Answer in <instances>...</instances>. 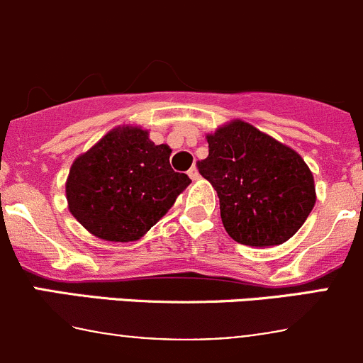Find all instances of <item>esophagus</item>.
Returning <instances> with one entry per match:
<instances>
[{"label":"esophagus","instance_id":"obj_1","mask_svg":"<svg viewBox=\"0 0 363 363\" xmlns=\"http://www.w3.org/2000/svg\"><path fill=\"white\" fill-rule=\"evenodd\" d=\"M188 175H189V179H193V181H196V179L200 177V174H199V170H196V167H191L188 170Z\"/></svg>","mask_w":363,"mask_h":363}]
</instances>
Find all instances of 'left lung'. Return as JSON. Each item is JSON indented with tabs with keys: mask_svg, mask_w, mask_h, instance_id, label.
I'll return each instance as SVG.
<instances>
[{
	"mask_svg": "<svg viewBox=\"0 0 363 363\" xmlns=\"http://www.w3.org/2000/svg\"><path fill=\"white\" fill-rule=\"evenodd\" d=\"M205 138L208 156L196 167L218 191L226 233L251 247L291 239L316 203L313 172L302 156L240 119Z\"/></svg>",
	"mask_w": 363,
	"mask_h": 363,
	"instance_id": "left-lung-1",
	"label": "left lung"
}]
</instances>
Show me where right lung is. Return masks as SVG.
I'll use <instances>...</instances> for the list:
<instances>
[{"instance_id":"add662e5","label":"right lung","mask_w":363,"mask_h":363,"mask_svg":"<svg viewBox=\"0 0 363 363\" xmlns=\"http://www.w3.org/2000/svg\"><path fill=\"white\" fill-rule=\"evenodd\" d=\"M172 149L149 130L123 124L72 163L67 202L73 218L108 242L144 237L175 203L191 179L170 167Z\"/></svg>"}]
</instances>
